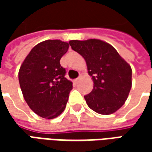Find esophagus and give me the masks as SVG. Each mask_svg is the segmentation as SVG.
Masks as SVG:
<instances>
[{
  "instance_id": "34e87169",
  "label": "esophagus",
  "mask_w": 152,
  "mask_h": 152,
  "mask_svg": "<svg viewBox=\"0 0 152 152\" xmlns=\"http://www.w3.org/2000/svg\"><path fill=\"white\" fill-rule=\"evenodd\" d=\"M80 80V76L79 78H76V79L75 80H74V82L76 83V84H77V83L79 82V80Z\"/></svg>"
}]
</instances>
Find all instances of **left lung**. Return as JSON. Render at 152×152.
<instances>
[{"label":"left lung","mask_w":152,"mask_h":152,"mask_svg":"<svg viewBox=\"0 0 152 152\" xmlns=\"http://www.w3.org/2000/svg\"><path fill=\"white\" fill-rule=\"evenodd\" d=\"M72 49L85 58L94 88L84 96L90 109L110 115L121 108L132 86V69L114 47L98 39L70 40Z\"/></svg>","instance_id":"left-lung-1"}]
</instances>
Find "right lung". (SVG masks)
<instances>
[{
    "instance_id": "add662e5",
    "label": "right lung",
    "mask_w": 152,
    "mask_h": 152,
    "mask_svg": "<svg viewBox=\"0 0 152 152\" xmlns=\"http://www.w3.org/2000/svg\"><path fill=\"white\" fill-rule=\"evenodd\" d=\"M69 44L47 40L37 44L28 53L18 72L23 95L29 107L40 117H58L66 107L72 82L65 77L60 65Z\"/></svg>"
}]
</instances>
